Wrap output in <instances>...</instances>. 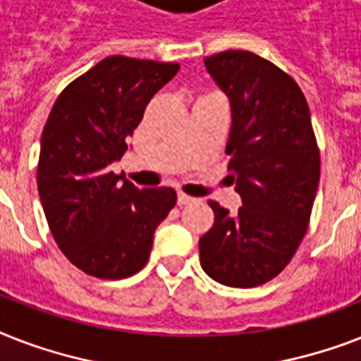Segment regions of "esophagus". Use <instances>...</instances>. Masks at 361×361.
Here are the masks:
<instances>
[{
	"label": "esophagus",
	"mask_w": 361,
	"mask_h": 361,
	"mask_svg": "<svg viewBox=\"0 0 361 361\" xmlns=\"http://www.w3.org/2000/svg\"><path fill=\"white\" fill-rule=\"evenodd\" d=\"M192 202H195V198L185 195V192H178V204H180V206H187V204Z\"/></svg>",
	"instance_id": "1"
}]
</instances>
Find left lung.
I'll use <instances>...</instances> for the list:
<instances>
[{
  "label": "left lung",
  "mask_w": 361,
  "mask_h": 361,
  "mask_svg": "<svg viewBox=\"0 0 361 361\" xmlns=\"http://www.w3.org/2000/svg\"><path fill=\"white\" fill-rule=\"evenodd\" d=\"M228 95V181L236 215L209 200L215 221L200 241V266L221 285L252 288L283 271L309 228L320 152L309 104L296 80L268 59L226 50L204 59Z\"/></svg>",
  "instance_id": "left-lung-1"
}]
</instances>
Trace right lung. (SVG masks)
Wrapping results in <instances>:
<instances>
[{"instance_id":"obj_1","label":"right lung","mask_w":361,"mask_h":361,"mask_svg":"<svg viewBox=\"0 0 361 361\" xmlns=\"http://www.w3.org/2000/svg\"><path fill=\"white\" fill-rule=\"evenodd\" d=\"M178 63L109 56L56 99L41 136L37 189L48 228L67 260L99 279L146 266L153 232L176 206L170 187L136 189L110 170L127 136Z\"/></svg>"}]
</instances>
